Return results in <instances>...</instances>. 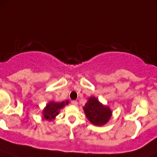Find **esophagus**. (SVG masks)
<instances>
[{"mask_svg":"<svg viewBox=\"0 0 157 157\" xmlns=\"http://www.w3.org/2000/svg\"><path fill=\"white\" fill-rule=\"evenodd\" d=\"M71 104H72V105H77V101H75V100H73V101H71Z\"/></svg>","mask_w":157,"mask_h":157,"instance_id":"1","label":"esophagus"}]
</instances>
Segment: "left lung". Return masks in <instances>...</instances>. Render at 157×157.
Instances as JSON below:
<instances>
[{"label": "left lung", "mask_w": 157, "mask_h": 157, "mask_svg": "<svg viewBox=\"0 0 157 157\" xmlns=\"http://www.w3.org/2000/svg\"><path fill=\"white\" fill-rule=\"evenodd\" d=\"M89 121L95 125H103L110 118L112 112L107 106H104L96 98L90 97L83 107Z\"/></svg>", "instance_id": "obj_1"}]
</instances>
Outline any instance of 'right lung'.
I'll return each mask as SVG.
<instances>
[{"instance_id": "right-lung-1", "label": "right lung", "mask_w": 157, "mask_h": 157, "mask_svg": "<svg viewBox=\"0 0 157 157\" xmlns=\"http://www.w3.org/2000/svg\"><path fill=\"white\" fill-rule=\"evenodd\" d=\"M67 102H68L67 101L66 102V103L65 102H58V103L53 102H49L43 111L44 118H46V119H52V118H54L57 115H58L60 109L63 108V107L65 105V104H67Z\"/></svg>"}]
</instances>
